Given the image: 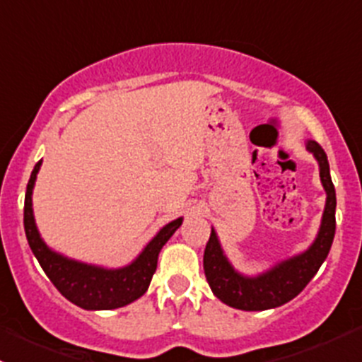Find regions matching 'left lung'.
Masks as SVG:
<instances>
[{"label":"left lung","instance_id":"obj_1","mask_svg":"<svg viewBox=\"0 0 362 362\" xmlns=\"http://www.w3.org/2000/svg\"><path fill=\"white\" fill-rule=\"evenodd\" d=\"M306 148L319 160L320 182L327 194L319 235L308 250L294 255L287 261L279 262L261 275L243 276L229 264L221 249L217 235L211 229L210 240H208L203 255L204 275H206L211 293L233 308L259 312V310L276 308V306L291 301L308 286V282L319 272L320 264L326 261L327 254H329L334 229H337V218H334L337 192H334L333 180H331L329 163H327L324 148L313 140L306 144Z\"/></svg>","mask_w":362,"mask_h":362}]
</instances>
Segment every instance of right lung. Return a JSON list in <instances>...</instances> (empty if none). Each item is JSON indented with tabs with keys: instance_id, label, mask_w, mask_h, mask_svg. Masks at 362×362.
Masks as SVG:
<instances>
[{
	"instance_id": "add662e5",
	"label": "right lung",
	"mask_w": 362,
	"mask_h": 362,
	"mask_svg": "<svg viewBox=\"0 0 362 362\" xmlns=\"http://www.w3.org/2000/svg\"><path fill=\"white\" fill-rule=\"evenodd\" d=\"M38 160L28 182L24 199V229L25 238L33 254L38 259L40 266L50 282L56 286L64 298L75 303L83 310H113L126 306L145 294L151 286V280L158 268L159 252L164 243L171 238L175 231L180 228L182 217L164 226L158 235L148 242L144 252L134 259L131 264L119 269H107L100 266L86 264V262L73 261L57 252L50 250L45 245L36 229L33 217V187H35L36 175H38Z\"/></svg>"
}]
</instances>
